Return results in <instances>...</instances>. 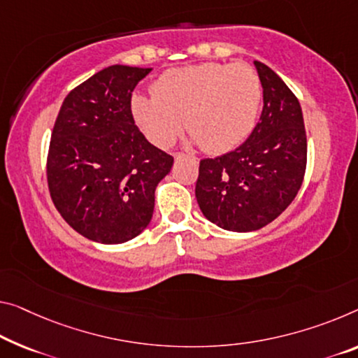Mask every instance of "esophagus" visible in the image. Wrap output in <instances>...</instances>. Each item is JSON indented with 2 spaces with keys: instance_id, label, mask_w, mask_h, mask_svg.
Listing matches in <instances>:
<instances>
[{
  "instance_id": "34e87169",
  "label": "esophagus",
  "mask_w": 358,
  "mask_h": 358,
  "mask_svg": "<svg viewBox=\"0 0 358 358\" xmlns=\"http://www.w3.org/2000/svg\"><path fill=\"white\" fill-rule=\"evenodd\" d=\"M174 158H176V160H180V158H184V155H182V153H174Z\"/></svg>"
}]
</instances>
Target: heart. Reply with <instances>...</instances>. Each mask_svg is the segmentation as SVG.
Instances as JSON below:
<instances>
[{"label":"heart","instance_id":"1","mask_svg":"<svg viewBox=\"0 0 358 358\" xmlns=\"http://www.w3.org/2000/svg\"><path fill=\"white\" fill-rule=\"evenodd\" d=\"M261 101V80L248 64L205 62L164 71L153 85V96L131 97V112L157 147L171 145L185 120L192 142L224 153L255 129Z\"/></svg>","mask_w":358,"mask_h":358}]
</instances>
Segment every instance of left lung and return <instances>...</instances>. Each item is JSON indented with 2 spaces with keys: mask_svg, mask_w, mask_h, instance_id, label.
Wrapping results in <instances>:
<instances>
[{
  "mask_svg": "<svg viewBox=\"0 0 358 358\" xmlns=\"http://www.w3.org/2000/svg\"><path fill=\"white\" fill-rule=\"evenodd\" d=\"M262 113L235 150L200 162L195 196L208 221L232 232H251L278 217L301 189L307 137L299 101L267 65L255 60Z\"/></svg>",
  "mask_w": 358,
  "mask_h": 358,
  "instance_id": "8db88e82",
  "label": "left lung"
}]
</instances>
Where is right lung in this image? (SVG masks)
Here are the masks:
<instances>
[{
	"mask_svg": "<svg viewBox=\"0 0 358 358\" xmlns=\"http://www.w3.org/2000/svg\"><path fill=\"white\" fill-rule=\"evenodd\" d=\"M152 69L110 65L69 92L48 153L51 198L87 240L118 245L152 221L155 189L174 158L134 124L131 96Z\"/></svg>",
	"mask_w": 358,
	"mask_h": 358,
	"instance_id": "right-lung-1",
	"label": "right lung"
}]
</instances>
